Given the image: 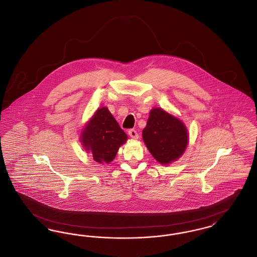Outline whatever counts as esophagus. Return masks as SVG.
<instances>
[{"label":"esophagus","mask_w":257,"mask_h":257,"mask_svg":"<svg viewBox=\"0 0 257 257\" xmlns=\"http://www.w3.org/2000/svg\"><path fill=\"white\" fill-rule=\"evenodd\" d=\"M128 134L132 138V139H138L139 138V134L135 129H131L128 131Z\"/></svg>","instance_id":"esophagus-1"}]
</instances>
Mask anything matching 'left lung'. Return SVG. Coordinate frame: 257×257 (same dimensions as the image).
<instances>
[{
	"instance_id": "1",
	"label": "left lung",
	"mask_w": 257,
	"mask_h": 257,
	"mask_svg": "<svg viewBox=\"0 0 257 257\" xmlns=\"http://www.w3.org/2000/svg\"><path fill=\"white\" fill-rule=\"evenodd\" d=\"M143 138L149 152L163 165L178 159L188 144L183 123L159 108L150 111Z\"/></svg>"
}]
</instances>
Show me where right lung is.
Returning a JSON list of instances; mask_svg holds the SVG:
<instances>
[{
	"label": "right lung",
	"mask_w": 257,
	"mask_h": 257,
	"mask_svg": "<svg viewBox=\"0 0 257 257\" xmlns=\"http://www.w3.org/2000/svg\"><path fill=\"white\" fill-rule=\"evenodd\" d=\"M126 140L127 135L107 108L96 110L82 134L83 146L98 163L111 162Z\"/></svg>",
	"instance_id": "add662e5"
}]
</instances>
